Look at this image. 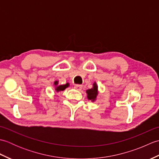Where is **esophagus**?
I'll return each instance as SVG.
<instances>
[{
    "label": "esophagus",
    "mask_w": 159,
    "mask_h": 159,
    "mask_svg": "<svg viewBox=\"0 0 159 159\" xmlns=\"http://www.w3.org/2000/svg\"><path fill=\"white\" fill-rule=\"evenodd\" d=\"M82 87H83V86L81 85H74V88H75L77 90H79V91L81 90Z\"/></svg>",
    "instance_id": "obj_1"
}]
</instances>
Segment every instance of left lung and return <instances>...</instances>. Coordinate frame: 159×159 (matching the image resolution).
<instances>
[{
    "mask_svg": "<svg viewBox=\"0 0 159 159\" xmlns=\"http://www.w3.org/2000/svg\"><path fill=\"white\" fill-rule=\"evenodd\" d=\"M86 93L87 94V98L92 101H95L96 99V97L98 94V86L96 83L93 84V87L92 89H89L86 91Z\"/></svg>",
    "mask_w": 159,
    "mask_h": 159,
    "instance_id": "1",
    "label": "left lung"
}]
</instances>
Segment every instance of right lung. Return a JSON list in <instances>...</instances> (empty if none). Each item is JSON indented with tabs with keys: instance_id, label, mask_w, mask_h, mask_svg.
<instances>
[{
	"instance_id": "obj_1",
	"label": "right lung",
	"mask_w": 159,
	"mask_h": 159,
	"mask_svg": "<svg viewBox=\"0 0 159 159\" xmlns=\"http://www.w3.org/2000/svg\"><path fill=\"white\" fill-rule=\"evenodd\" d=\"M54 85H55L56 87L55 90L57 92H61V91H63L64 89H66V88H67V87H69V83H66V85H61L57 86V85H58V81H55V83H54Z\"/></svg>"
}]
</instances>
